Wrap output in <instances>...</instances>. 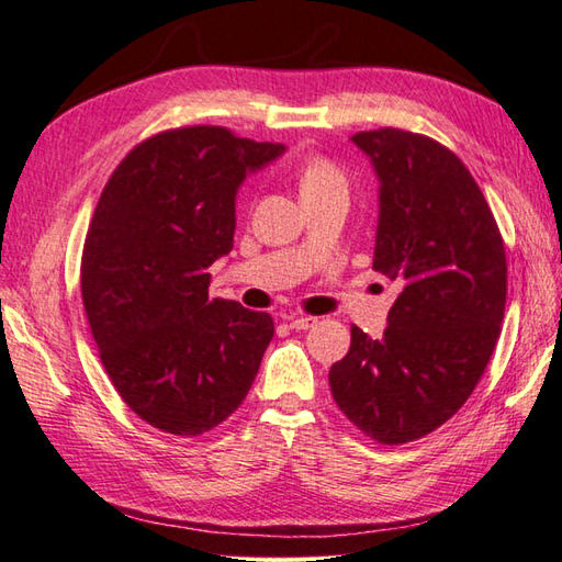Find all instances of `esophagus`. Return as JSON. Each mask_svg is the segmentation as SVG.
Returning <instances> with one entry per match:
<instances>
[{"mask_svg": "<svg viewBox=\"0 0 562 562\" xmlns=\"http://www.w3.org/2000/svg\"><path fill=\"white\" fill-rule=\"evenodd\" d=\"M288 321H290V328L294 330H308L318 324V318L314 316H290Z\"/></svg>", "mask_w": 562, "mask_h": 562, "instance_id": "34e87169", "label": "esophagus"}]
</instances>
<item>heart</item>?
<instances>
[{"label":"heart","mask_w":562,"mask_h":562,"mask_svg":"<svg viewBox=\"0 0 562 562\" xmlns=\"http://www.w3.org/2000/svg\"><path fill=\"white\" fill-rule=\"evenodd\" d=\"M296 181H300L302 198L330 193V190H342L345 193V188H348V181H345L338 166L321 157L306 159L300 169H296Z\"/></svg>","instance_id":"b5f03b06"}]
</instances>
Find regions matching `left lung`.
I'll list each match as a JSON object with an SVG mask.
<instances>
[{"mask_svg":"<svg viewBox=\"0 0 562 562\" xmlns=\"http://www.w3.org/2000/svg\"><path fill=\"white\" fill-rule=\"evenodd\" d=\"M350 142L379 181L374 270L401 294L381 338L352 326L328 381L355 427L405 445L445 425L485 372L505 316V244L479 183L439 142L393 127Z\"/></svg>","mask_w":562,"mask_h":562,"instance_id":"8db88e82","label":"left lung"}]
</instances>
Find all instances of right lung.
Returning <instances> with one entry per match:
<instances>
[{"label": "right lung", "instance_id": "1", "mask_svg": "<svg viewBox=\"0 0 562 562\" xmlns=\"http://www.w3.org/2000/svg\"><path fill=\"white\" fill-rule=\"evenodd\" d=\"M284 145L195 125L142 142L105 183L81 256V296L123 401L169 435L229 417L274 336L270 314L210 300L234 248L236 193Z\"/></svg>", "mask_w": 562, "mask_h": 562}]
</instances>
